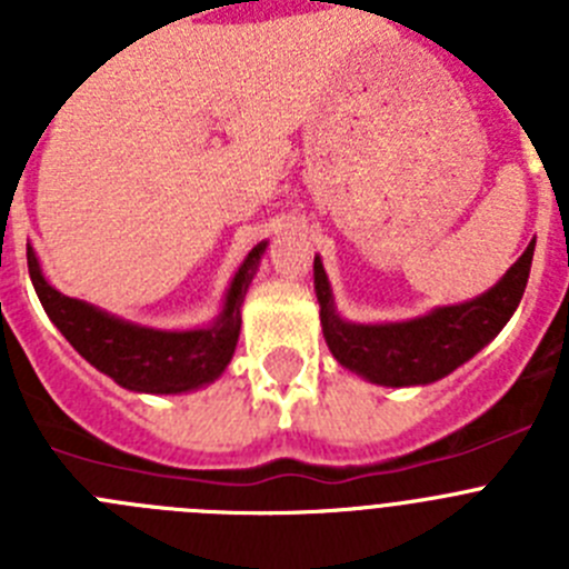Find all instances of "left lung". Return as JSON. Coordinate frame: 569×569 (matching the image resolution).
Segmentation results:
<instances>
[{
    "instance_id": "left-lung-1",
    "label": "left lung",
    "mask_w": 569,
    "mask_h": 569,
    "mask_svg": "<svg viewBox=\"0 0 569 569\" xmlns=\"http://www.w3.org/2000/svg\"><path fill=\"white\" fill-rule=\"evenodd\" d=\"M532 250H536V241H530V248L507 270L505 279L479 299L453 305V308H439L421 319L399 321V325L341 321L330 299L328 276L316 256V296H319L321 330H325L330 353L347 370L385 387L430 385V381L445 379L456 367L479 353L487 341L496 339L516 313L527 279H530Z\"/></svg>"
}]
</instances>
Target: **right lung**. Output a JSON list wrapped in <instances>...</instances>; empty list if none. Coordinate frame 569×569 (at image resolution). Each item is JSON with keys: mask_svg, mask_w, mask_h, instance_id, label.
Masks as SVG:
<instances>
[{"mask_svg": "<svg viewBox=\"0 0 569 569\" xmlns=\"http://www.w3.org/2000/svg\"><path fill=\"white\" fill-rule=\"evenodd\" d=\"M264 248L268 244L261 241L259 248L250 250L230 284L224 310L213 328L182 330V333L139 328L102 313L93 305L62 296L44 281L30 248L28 270L44 313L62 330L64 339L77 347V353L84 356L97 370L108 373L116 385L139 393H184L222 376L228 361L233 359L241 328V301Z\"/></svg>", "mask_w": 569, "mask_h": 569, "instance_id": "right-lung-1", "label": "right lung"}]
</instances>
